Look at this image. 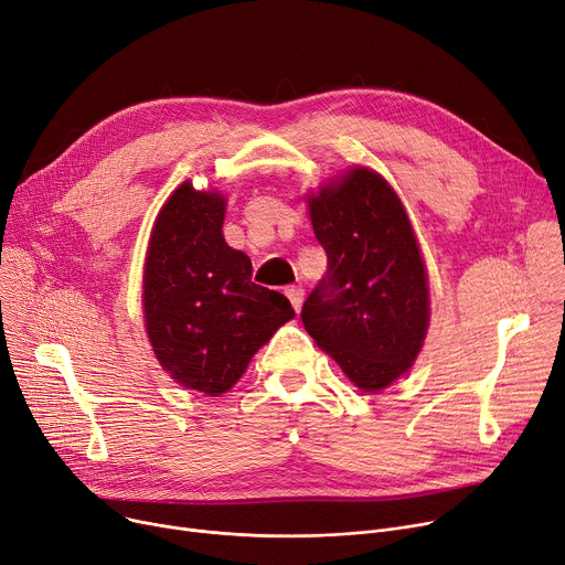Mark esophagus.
<instances>
[{
    "instance_id": "obj_1",
    "label": "esophagus",
    "mask_w": 565,
    "mask_h": 565,
    "mask_svg": "<svg viewBox=\"0 0 565 565\" xmlns=\"http://www.w3.org/2000/svg\"><path fill=\"white\" fill-rule=\"evenodd\" d=\"M286 295L290 299V305L295 311L302 309V302H305V288L302 286H288L286 288Z\"/></svg>"
}]
</instances>
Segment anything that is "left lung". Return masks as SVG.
Here are the masks:
<instances>
[{
  "instance_id": "8db88e82",
  "label": "left lung",
  "mask_w": 565,
  "mask_h": 565,
  "mask_svg": "<svg viewBox=\"0 0 565 565\" xmlns=\"http://www.w3.org/2000/svg\"><path fill=\"white\" fill-rule=\"evenodd\" d=\"M327 275L302 307L313 341L365 393L386 388L416 361L427 324L425 263L393 188L354 168L309 198Z\"/></svg>"
}]
</instances>
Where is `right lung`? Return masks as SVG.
<instances>
[{
  "label": "right lung",
  "mask_w": 565,
  "mask_h": 565,
  "mask_svg": "<svg viewBox=\"0 0 565 565\" xmlns=\"http://www.w3.org/2000/svg\"><path fill=\"white\" fill-rule=\"evenodd\" d=\"M224 198L181 183L161 209L145 260V324L170 377L204 395L230 391L295 311L252 281V260L224 243Z\"/></svg>",
  "instance_id": "add662e5"
}]
</instances>
